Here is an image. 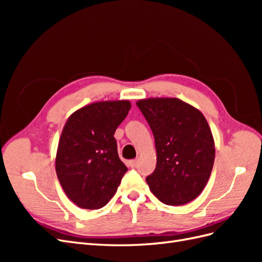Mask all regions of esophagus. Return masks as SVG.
Returning a JSON list of instances; mask_svg holds the SVG:
<instances>
[{"label":"esophagus","mask_w":262,"mask_h":262,"mask_svg":"<svg viewBox=\"0 0 262 262\" xmlns=\"http://www.w3.org/2000/svg\"><path fill=\"white\" fill-rule=\"evenodd\" d=\"M129 166L131 168H134V167H137V165H138V161L137 160H132V161H129Z\"/></svg>","instance_id":"1"}]
</instances>
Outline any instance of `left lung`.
<instances>
[{
	"instance_id": "left-lung-1",
	"label": "left lung",
	"mask_w": 262,
	"mask_h": 262,
	"mask_svg": "<svg viewBox=\"0 0 262 262\" xmlns=\"http://www.w3.org/2000/svg\"><path fill=\"white\" fill-rule=\"evenodd\" d=\"M155 139L156 168L146 182L158 200L168 205L189 203L207 186L215 146L200 110L178 98L137 101Z\"/></svg>"
}]
</instances>
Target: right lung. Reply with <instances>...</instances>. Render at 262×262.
<instances>
[{
    "label": "right lung",
    "instance_id": "right-lung-1",
    "mask_svg": "<svg viewBox=\"0 0 262 262\" xmlns=\"http://www.w3.org/2000/svg\"><path fill=\"white\" fill-rule=\"evenodd\" d=\"M131 108L129 100L93 102L69 117L55 156V171L69 199L100 209L115 195L128 168L118 156L114 134Z\"/></svg>",
    "mask_w": 262,
    "mask_h": 262
}]
</instances>
